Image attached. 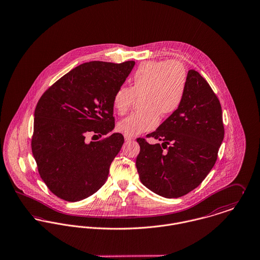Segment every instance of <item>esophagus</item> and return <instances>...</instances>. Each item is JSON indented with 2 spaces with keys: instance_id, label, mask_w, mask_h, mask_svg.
<instances>
[{
  "instance_id": "esophagus-1",
  "label": "esophagus",
  "mask_w": 260,
  "mask_h": 260,
  "mask_svg": "<svg viewBox=\"0 0 260 260\" xmlns=\"http://www.w3.org/2000/svg\"><path fill=\"white\" fill-rule=\"evenodd\" d=\"M123 138H124V141H126V142H129V141L134 140V138L128 136V135H123Z\"/></svg>"
}]
</instances>
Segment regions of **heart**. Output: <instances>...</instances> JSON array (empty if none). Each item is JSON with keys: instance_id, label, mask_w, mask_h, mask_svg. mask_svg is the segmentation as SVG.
<instances>
[{"instance_id": "heart-1", "label": "heart", "mask_w": 260, "mask_h": 260, "mask_svg": "<svg viewBox=\"0 0 260 260\" xmlns=\"http://www.w3.org/2000/svg\"><path fill=\"white\" fill-rule=\"evenodd\" d=\"M187 87V73L176 60H151L139 67L132 78V87L121 86L113 96V107L118 115H124L133 107L137 96H142L144 110L121 119L118 132L136 137L154 129L159 117L171 116L181 106Z\"/></svg>"}]
</instances>
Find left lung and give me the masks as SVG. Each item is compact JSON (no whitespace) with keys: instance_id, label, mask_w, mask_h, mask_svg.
Returning a JSON list of instances; mask_svg holds the SVG:
<instances>
[{"instance_id":"obj_1","label":"left lung","mask_w":260,"mask_h":260,"mask_svg":"<svg viewBox=\"0 0 260 260\" xmlns=\"http://www.w3.org/2000/svg\"><path fill=\"white\" fill-rule=\"evenodd\" d=\"M146 138L162 144L137 139L141 150L136 165L144 186L177 199L202 183L217 159L224 126L219 100L200 73L188 71L181 106Z\"/></svg>"}]
</instances>
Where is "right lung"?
I'll return each instance as SVG.
<instances>
[{
    "label": "right lung",
    "instance_id": "1",
    "mask_svg": "<svg viewBox=\"0 0 260 260\" xmlns=\"http://www.w3.org/2000/svg\"><path fill=\"white\" fill-rule=\"evenodd\" d=\"M135 66L93 60L73 69L40 98L34 118L31 152L48 188L67 202H79L106 182L124 140L104 137L115 127L113 96ZM100 136L87 143V137Z\"/></svg>",
    "mask_w": 260,
    "mask_h": 260
}]
</instances>
